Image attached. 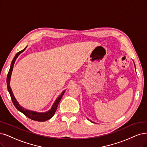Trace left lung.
I'll return each instance as SVG.
<instances>
[{
    "label": "left lung",
    "instance_id": "obj_1",
    "mask_svg": "<svg viewBox=\"0 0 147 147\" xmlns=\"http://www.w3.org/2000/svg\"><path fill=\"white\" fill-rule=\"evenodd\" d=\"M134 65H135V64H134ZM135 69H136V67H135ZM88 120H89V119H88ZM91 121V122H93V123H94V122H93V121Z\"/></svg>",
    "mask_w": 147,
    "mask_h": 147
}]
</instances>
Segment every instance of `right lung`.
Returning <instances> with one entry per match:
<instances>
[{
    "label": "right lung",
    "mask_w": 147,
    "mask_h": 147,
    "mask_svg": "<svg viewBox=\"0 0 147 147\" xmlns=\"http://www.w3.org/2000/svg\"><path fill=\"white\" fill-rule=\"evenodd\" d=\"M26 47H25L23 50H22V51L18 52L17 54H16V56H14V57L11 63L9 70L8 75H7V88H8V92H9V94H10L11 98V100H12V102L13 103L14 105L19 111H20L21 113H22L24 115H25L26 117H28V118L31 119V120L39 121V122H44V121H46L48 120V119H51L54 116V113H55V112L57 110V106L59 104V102H60V101H61L63 95L65 93V90L63 91L62 92L61 94L56 99L55 102H54L53 105H52V107L51 108V109L49 110L48 111H46V112H44V113H39V112H36V111H31V110H27V109H26V108H23L19 104L18 102L17 101V100H16V99L15 98L13 91L11 90V88L10 79H11V74H12V71H13L14 65L16 60L17 59L18 56L20 55V54L22 53L25 50V49L26 48Z\"/></svg>",
    "instance_id": "right-lung-1"
}]
</instances>
